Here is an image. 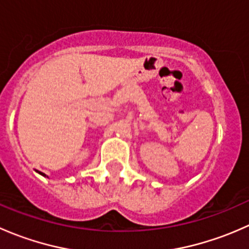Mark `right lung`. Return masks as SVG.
I'll return each instance as SVG.
<instances>
[{
    "mask_svg": "<svg viewBox=\"0 0 249 249\" xmlns=\"http://www.w3.org/2000/svg\"><path fill=\"white\" fill-rule=\"evenodd\" d=\"M38 173H39V175H42V176H44V177H46V175H44V173H42V172H39V171H38Z\"/></svg>",
    "mask_w": 249,
    "mask_h": 249,
    "instance_id": "1",
    "label": "right lung"
}]
</instances>
